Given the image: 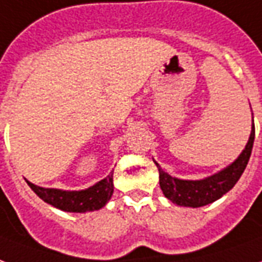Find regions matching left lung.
I'll list each match as a JSON object with an SVG mask.
<instances>
[{
    "mask_svg": "<svg viewBox=\"0 0 262 262\" xmlns=\"http://www.w3.org/2000/svg\"><path fill=\"white\" fill-rule=\"evenodd\" d=\"M254 136L255 129L253 123L249 141L246 144L245 150L242 151V154L229 166L224 168L215 175L201 180H183L173 178L168 175L154 161L160 172V186L164 195L175 204L191 207V208L211 204L221 199L236 185V182L245 172L250 156H251V150H253Z\"/></svg>",
    "mask_w": 262,
    "mask_h": 262,
    "instance_id": "left-lung-1",
    "label": "left lung"
}]
</instances>
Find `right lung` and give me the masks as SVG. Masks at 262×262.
I'll use <instances>...</instances> for the list:
<instances>
[{"label": "right lung", "mask_w": 262, "mask_h": 262, "mask_svg": "<svg viewBox=\"0 0 262 262\" xmlns=\"http://www.w3.org/2000/svg\"><path fill=\"white\" fill-rule=\"evenodd\" d=\"M114 172L106 176L105 179L97 182L96 185L84 189V190H61V189H46L37 185H33L29 180L28 185L30 186L36 194L51 204L58 210L67 211V212H89L102 208L110 201L114 193Z\"/></svg>", "instance_id": "right-lung-1"}]
</instances>
